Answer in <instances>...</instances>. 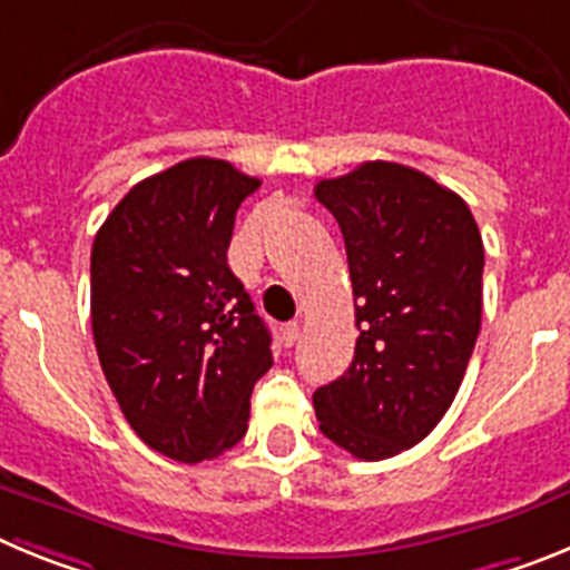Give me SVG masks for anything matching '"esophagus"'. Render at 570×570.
Instances as JSON below:
<instances>
[{
    "label": "esophagus",
    "mask_w": 570,
    "mask_h": 570,
    "mask_svg": "<svg viewBox=\"0 0 570 570\" xmlns=\"http://www.w3.org/2000/svg\"><path fill=\"white\" fill-rule=\"evenodd\" d=\"M299 322H285V325H282L279 328V340H282V345L285 347H291L294 345L296 340H299Z\"/></svg>",
    "instance_id": "1"
}]
</instances>
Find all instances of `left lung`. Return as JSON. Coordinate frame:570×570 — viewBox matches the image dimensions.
<instances>
[{
  "label": "left lung",
  "instance_id": "obj_1",
  "mask_svg": "<svg viewBox=\"0 0 570 570\" xmlns=\"http://www.w3.org/2000/svg\"><path fill=\"white\" fill-rule=\"evenodd\" d=\"M314 194L340 223L360 331L345 374L316 387V420L356 460H387L460 391L482 322V236L462 196L405 165L362 163Z\"/></svg>",
  "mask_w": 570,
  "mask_h": 570
}]
</instances>
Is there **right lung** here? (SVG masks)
<instances>
[{
	"label": "right lung",
	"mask_w": 570,
	"mask_h": 570,
	"mask_svg": "<svg viewBox=\"0 0 570 570\" xmlns=\"http://www.w3.org/2000/svg\"><path fill=\"white\" fill-rule=\"evenodd\" d=\"M259 188L196 156L122 196L90 250L99 365L139 440L176 462L214 460L248 431L271 334L228 268L236 208Z\"/></svg>",
	"instance_id": "1"
}]
</instances>
